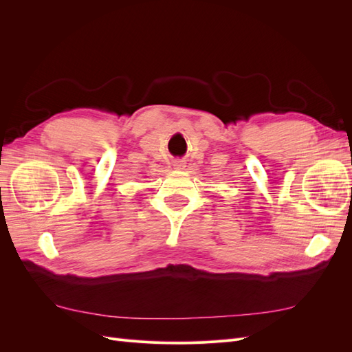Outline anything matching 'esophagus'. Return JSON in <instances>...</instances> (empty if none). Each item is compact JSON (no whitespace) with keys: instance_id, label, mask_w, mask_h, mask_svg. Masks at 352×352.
Here are the masks:
<instances>
[{"instance_id":"34e87169","label":"esophagus","mask_w":352,"mask_h":352,"mask_svg":"<svg viewBox=\"0 0 352 352\" xmlns=\"http://www.w3.org/2000/svg\"><path fill=\"white\" fill-rule=\"evenodd\" d=\"M184 167H185V163H184V162H175V168L180 170V168H184Z\"/></svg>"}]
</instances>
